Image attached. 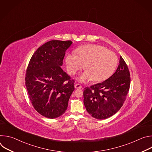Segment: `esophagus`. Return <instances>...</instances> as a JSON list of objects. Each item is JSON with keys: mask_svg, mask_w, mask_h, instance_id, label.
<instances>
[{"mask_svg": "<svg viewBox=\"0 0 152 152\" xmlns=\"http://www.w3.org/2000/svg\"><path fill=\"white\" fill-rule=\"evenodd\" d=\"M75 88H82V86L79 83H76L75 85Z\"/></svg>", "mask_w": 152, "mask_h": 152, "instance_id": "obj_1", "label": "esophagus"}]
</instances>
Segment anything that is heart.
Returning <instances> with one entry per match:
<instances>
[{
	"label": "heart",
	"instance_id": "heart-1",
	"mask_svg": "<svg viewBox=\"0 0 152 152\" xmlns=\"http://www.w3.org/2000/svg\"><path fill=\"white\" fill-rule=\"evenodd\" d=\"M67 54L66 62L69 74L74 75L85 65V71L78 79L80 82L93 80L101 82L109 77L118 64L117 56L107 48L96 45H87Z\"/></svg>",
	"mask_w": 152,
	"mask_h": 152
}]
</instances>
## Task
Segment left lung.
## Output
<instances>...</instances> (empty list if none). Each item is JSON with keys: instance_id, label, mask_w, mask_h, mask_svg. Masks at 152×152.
<instances>
[{"instance_id": "left-lung-1", "label": "left lung", "mask_w": 152, "mask_h": 152, "mask_svg": "<svg viewBox=\"0 0 152 152\" xmlns=\"http://www.w3.org/2000/svg\"><path fill=\"white\" fill-rule=\"evenodd\" d=\"M131 77L121 56L115 72L103 82L84 88L83 103L94 118L103 120L117 113L125 101L130 88Z\"/></svg>"}]
</instances>
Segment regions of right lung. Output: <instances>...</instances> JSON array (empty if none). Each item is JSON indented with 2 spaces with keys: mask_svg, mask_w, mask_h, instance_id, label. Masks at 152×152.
<instances>
[{
  "mask_svg": "<svg viewBox=\"0 0 152 152\" xmlns=\"http://www.w3.org/2000/svg\"><path fill=\"white\" fill-rule=\"evenodd\" d=\"M72 41L52 40L40 46L31 57L25 84L35 110L49 118L62 115L75 90V80L61 69Z\"/></svg>",
  "mask_w": 152,
  "mask_h": 152,
  "instance_id": "right-lung-1",
  "label": "right lung"
}]
</instances>
